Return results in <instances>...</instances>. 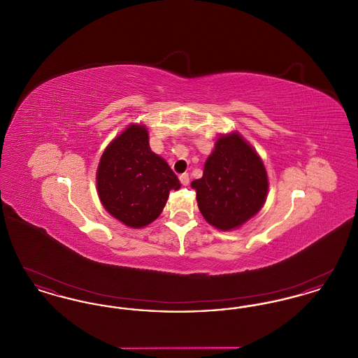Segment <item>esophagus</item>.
<instances>
[{
  "label": "esophagus",
  "instance_id": "esophagus-1",
  "mask_svg": "<svg viewBox=\"0 0 358 358\" xmlns=\"http://www.w3.org/2000/svg\"><path fill=\"white\" fill-rule=\"evenodd\" d=\"M180 181H181L182 185H187L189 184V174L187 173L180 174Z\"/></svg>",
  "mask_w": 358,
  "mask_h": 358
}]
</instances>
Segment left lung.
I'll use <instances>...</instances> for the list:
<instances>
[{
  "label": "left lung",
  "mask_w": 358,
  "mask_h": 358,
  "mask_svg": "<svg viewBox=\"0 0 358 358\" xmlns=\"http://www.w3.org/2000/svg\"><path fill=\"white\" fill-rule=\"evenodd\" d=\"M206 222L232 231L251 220L268 194V176L252 145L238 131L222 134L206 158L203 177L192 181Z\"/></svg>",
  "instance_id": "left-lung-1"
}]
</instances>
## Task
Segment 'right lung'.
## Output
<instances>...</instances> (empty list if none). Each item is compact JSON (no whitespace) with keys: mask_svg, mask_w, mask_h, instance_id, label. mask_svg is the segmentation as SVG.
Masks as SVG:
<instances>
[{"mask_svg":"<svg viewBox=\"0 0 358 358\" xmlns=\"http://www.w3.org/2000/svg\"><path fill=\"white\" fill-rule=\"evenodd\" d=\"M181 184L168 162L154 153L143 123L129 124L104 149L96 171L103 208L129 228L153 222L164 210L171 190Z\"/></svg>","mask_w":358,"mask_h":358,"instance_id":"1","label":"right lung"}]
</instances>
